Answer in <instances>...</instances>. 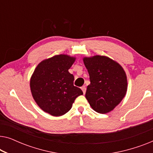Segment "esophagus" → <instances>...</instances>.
<instances>
[{"label":"esophagus","mask_w":153,"mask_h":153,"mask_svg":"<svg viewBox=\"0 0 153 153\" xmlns=\"http://www.w3.org/2000/svg\"><path fill=\"white\" fill-rule=\"evenodd\" d=\"M81 90H82L83 94H85V91H86V88H85V85H83V86L81 87Z\"/></svg>","instance_id":"1"}]
</instances>
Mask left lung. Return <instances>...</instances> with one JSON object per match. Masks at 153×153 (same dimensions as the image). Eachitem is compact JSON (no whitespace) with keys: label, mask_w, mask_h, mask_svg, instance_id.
I'll return each instance as SVG.
<instances>
[{"label":"left lung","mask_w":153,"mask_h":153,"mask_svg":"<svg viewBox=\"0 0 153 153\" xmlns=\"http://www.w3.org/2000/svg\"><path fill=\"white\" fill-rule=\"evenodd\" d=\"M83 62L91 81L85 98L96 112H110L126 95L127 80L124 70L118 62L104 56L85 57Z\"/></svg>","instance_id":"8db88e82"}]
</instances>
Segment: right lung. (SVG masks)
I'll use <instances>...</instances> for the list:
<instances>
[{"mask_svg": "<svg viewBox=\"0 0 153 153\" xmlns=\"http://www.w3.org/2000/svg\"><path fill=\"white\" fill-rule=\"evenodd\" d=\"M74 57L60 54L44 60L36 67L30 81L33 99L41 109L60 116L71 109L83 92L74 85V77L68 72Z\"/></svg>", "mask_w": 153, "mask_h": 153, "instance_id": "right-lung-1", "label": "right lung"}]
</instances>
